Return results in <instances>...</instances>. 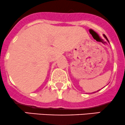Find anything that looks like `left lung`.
Segmentation results:
<instances>
[{
  "instance_id": "obj_1",
  "label": "left lung",
  "mask_w": 125,
  "mask_h": 125,
  "mask_svg": "<svg viewBox=\"0 0 125 125\" xmlns=\"http://www.w3.org/2000/svg\"><path fill=\"white\" fill-rule=\"evenodd\" d=\"M104 37L105 38H106V39H107V40L108 41V39H107V36H105V35H104ZM109 42V41H108ZM99 90H98V91H99ZM97 92H98V91H97Z\"/></svg>"
}]
</instances>
